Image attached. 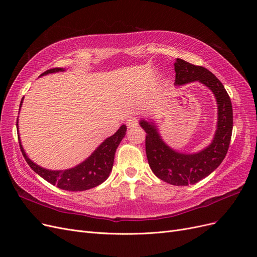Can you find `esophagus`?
Instances as JSON below:
<instances>
[{"mask_svg":"<svg viewBox=\"0 0 257 257\" xmlns=\"http://www.w3.org/2000/svg\"><path fill=\"white\" fill-rule=\"evenodd\" d=\"M126 125L127 127L132 128V127H136L138 125V120L136 118H130L127 121H126Z\"/></svg>","mask_w":257,"mask_h":257,"instance_id":"34e87169","label":"esophagus"}]
</instances>
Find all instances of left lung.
Listing matches in <instances>:
<instances>
[{
	"mask_svg": "<svg viewBox=\"0 0 257 257\" xmlns=\"http://www.w3.org/2000/svg\"><path fill=\"white\" fill-rule=\"evenodd\" d=\"M176 85L199 81L212 91L217 104V123L211 144L196 153H181L163 141L157 124L141 120L147 133L146 153L153 174L173 185L195 184L220 166L227 153L232 132V107L222 82L203 66L182 59L175 62Z\"/></svg>",
	"mask_w": 257,
	"mask_h": 257,
	"instance_id": "8db88e82",
	"label": "left lung"
}]
</instances>
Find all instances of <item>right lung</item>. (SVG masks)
Masks as SVG:
<instances>
[{"label": "right lung", "instance_id": "obj_1", "mask_svg": "<svg viewBox=\"0 0 257 257\" xmlns=\"http://www.w3.org/2000/svg\"><path fill=\"white\" fill-rule=\"evenodd\" d=\"M64 68H51L43 73L41 76L48 75L52 73L64 72ZM23 102V97L21 99L20 107ZM20 110V109H19ZM17 131L18 128V119H17ZM126 126L123 125L115 132V133L106 138L105 141L100 144L94 150L90 157L84 160L80 164L77 166L65 169V170H49L40 165L35 164L33 161H31L23 149V147L20 142V137L18 136V141L20 145V150L22 152L23 158L26 159L29 166L32 168L34 172L44 178L46 181L49 183L57 185L59 189L65 191H85L103 183L106 179L109 177V174L113 166V160L115 150L120 145L123 137L125 136Z\"/></svg>", "mask_w": 257, "mask_h": 257}]
</instances>
